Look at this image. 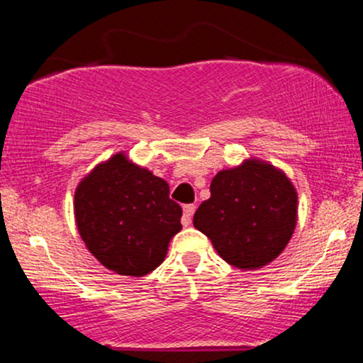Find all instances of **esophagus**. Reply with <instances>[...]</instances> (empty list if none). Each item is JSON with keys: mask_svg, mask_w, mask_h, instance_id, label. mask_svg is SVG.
I'll return each instance as SVG.
<instances>
[{"mask_svg": "<svg viewBox=\"0 0 363 363\" xmlns=\"http://www.w3.org/2000/svg\"><path fill=\"white\" fill-rule=\"evenodd\" d=\"M194 210H196V205H186L184 206V215H182V225H184V227H189L191 222H193Z\"/></svg>", "mask_w": 363, "mask_h": 363, "instance_id": "obj_1", "label": "esophagus"}]
</instances>
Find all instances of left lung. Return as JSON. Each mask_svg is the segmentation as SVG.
<instances>
[{"label":"left lung","mask_w":363,"mask_h":363,"mask_svg":"<svg viewBox=\"0 0 363 363\" xmlns=\"http://www.w3.org/2000/svg\"><path fill=\"white\" fill-rule=\"evenodd\" d=\"M210 193L193 223L223 261L257 269L280 256L297 225V191L281 170L251 158L220 170Z\"/></svg>","instance_id":"left-lung-1"}]
</instances>
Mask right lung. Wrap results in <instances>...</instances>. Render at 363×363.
<instances>
[{"label":"right lung","instance_id":"right-lung-1","mask_svg":"<svg viewBox=\"0 0 363 363\" xmlns=\"http://www.w3.org/2000/svg\"><path fill=\"white\" fill-rule=\"evenodd\" d=\"M169 184L124 153L102 162L74 191V220L86 249L118 274L145 277L162 264L182 228Z\"/></svg>","mask_w":363,"mask_h":363}]
</instances>
